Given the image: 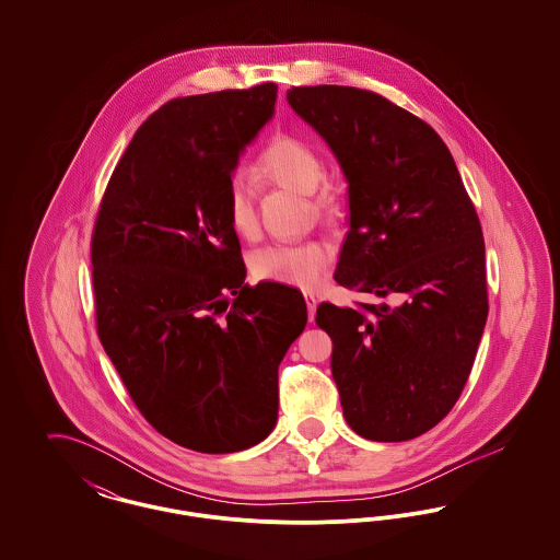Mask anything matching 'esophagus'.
Masks as SVG:
<instances>
[{
    "mask_svg": "<svg viewBox=\"0 0 560 560\" xmlns=\"http://www.w3.org/2000/svg\"><path fill=\"white\" fill-rule=\"evenodd\" d=\"M304 300L308 306V319L315 320V311H317V298L311 292H304Z\"/></svg>",
    "mask_w": 560,
    "mask_h": 560,
    "instance_id": "obj_1",
    "label": "esophagus"
}]
</instances>
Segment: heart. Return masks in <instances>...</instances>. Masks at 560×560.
I'll use <instances>...</instances> for the list:
<instances>
[{
  "instance_id": "b5f03b06",
  "label": "heart",
  "mask_w": 560,
  "mask_h": 560,
  "mask_svg": "<svg viewBox=\"0 0 560 560\" xmlns=\"http://www.w3.org/2000/svg\"><path fill=\"white\" fill-rule=\"evenodd\" d=\"M256 170L275 185L308 192L319 212H338L342 206L340 187L323 176L317 147L298 133H275L260 149ZM224 206L231 229L240 237H252L258 231L256 195L243 176H233L229 180ZM331 260L334 247L327 241L270 243L249 256V270L258 281L311 290L325 279Z\"/></svg>"
}]
</instances>
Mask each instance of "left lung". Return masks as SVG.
<instances>
[{
  "instance_id": "left-lung-1",
  "label": "left lung",
  "mask_w": 560,
  "mask_h": 560,
  "mask_svg": "<svg viewBox=\"0 0 560 560\" xmlns=\"http://www.w3.org/2000/svg\"><path fill=\"white\" fill-rule=\"evenodd\" d=\"M288 101L347 174L350 231L334 279L382 300L317 308L348 427L380 443L416 439L459 399L489 313L475 203L441 136L388 98L300 85Z\"/></svg>"
}]
</instances>
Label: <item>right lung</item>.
Wrapping results in <instances>:
<instances>
[{"instance_id": "right-lung-1", "label": "right lung", "mask_w": 560, "mask_h": 560, "mask_svg": "<svg viewBox=\"0 0 560 560\" xmlns=\"http://www.w3.org/2000/svg\"><path fill=\"white\" fill-rule=\"evenodd\" d=\"M277 83L167 101L133 133L92 229L96 331L165 439L247 450L277 422V370L306 325L290 285L245 283L224 195Z\"/></svg>"}]
</instances>
